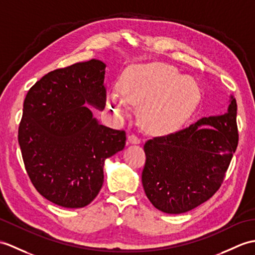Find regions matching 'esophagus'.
<instances>
[{
    "label": "esophagus",
    "instance_id": "1",
    "mask_svg": "<svg viewBox=\"0 0 255 255\" xmlns=\"http://www.w3.org/2000/svg\"><path fill=\"white\" fill-rule=\"evenodd\" d=\"M128 141H129V143H132V144H138V143H140V142H141V139H140V138H138L137 135H135V134L131 133V134H129V137H128Z\"/></svg>",
    "mask_w": 255,
    "mask_h": 255
}]
</instances>
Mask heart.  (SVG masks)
I'll use <instances>...</instances> for the list:
<instances>
[{
	"label": "heart",
	"mask_w": 255,
	"mask_h": 255,
	"mask_svg": "<svg viewBox=\"0 0 255 255\" xmlns=\"http://www.w3.org/2000/svg\"><path fill=\"white\" fill-rule=\"evenodd\" d=\"M121 97L109 94L111 109L118 116L127 114V104L137 106L143 127L154 133L174 131L185 122L197 100L198 86L165 64L135 65L123 75Z\"/></svg>",
	"instance_id": "1"
}]
</instances>
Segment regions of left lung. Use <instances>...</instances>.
Returning a JSON list of instances; mask_svg holds the SVG:
<instances>
[{"instance_id":"1","label":"left lung","mask_w":255,"mask_h":255,"mask_svg":"<svg viewBox=\"0 0 255 255\" xmlns=\"http://www.w3.org/2000/svg\"><path fill=\"white\" fill-rule=\"evenodd\" d=\"M227 113L195 124L144 144L142 185L150 202L167 214H180L212 198L222 186L237 145V102Z\"/></svg>"}]
</instances>
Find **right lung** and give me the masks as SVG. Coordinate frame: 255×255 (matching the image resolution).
I'll return each mask as SVG.
<instances>
[{"label": "right lung", "mask_w": 255, "mask_h": 255, "mask_svg": "<svg viewBox=\"0 0 255 255\" xmlns=\"http://www.w3.org/2000/svg\"><path fill=\"white\" fill-rule=\"evenodd\" d=\"M106 65L77 63L43 76L23 101L18 142L37 191L63 208L91 203L104 181L108 157L122 151L126 132L100 125L85 104L102 111Z\"/></svg>", "instance_id": "right-lung-1"}]
</instances>
